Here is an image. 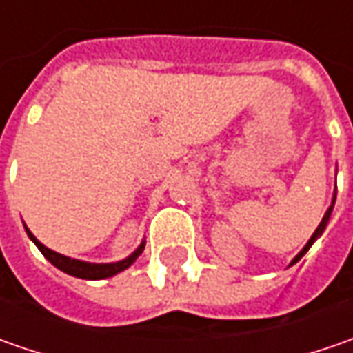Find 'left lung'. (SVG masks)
Listing matches in <instances>:
<instances>
[{"label":"left lung","mask_w":353,"mask_h":353,"mask_svg":"<svg viewBox=\"0 0 353 353\" xmlns=\"http://www.w3.org/2000/svg\"><path fill=\"white\" fill-rule=\"evenodd\" d=\"M334 200H336V194H334ZM334 200H332V204H330V208H328V210H326V214H324V218H322V222H320L319 228H316V232H314V234H312V237H310V239H308V243H306L305 248H303V251H301V253H299V255H296V257H294V259H292L291 265L296 263V261H299V259H301V257H303V255H305L306 251L310 250V245H312V243H314V241H316V239H319V237L322 236V232H324V228H326V224H328V220H330V216H332Z\"/></svg>","instance_id":"obj_1"}]
</instances>
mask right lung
Segmentation results:
<instances>
[{
	"label": "right lung",
	"instance_id": "obj_1",
	"mask_svg": "<svg viewBox=\"0 0 353 353\" xmlns=\"http://www.w3.org/2000/svg\"><path fill=\"white\" fill-rule=\"evenodd\" d=\"M27 230V236L33 239V243L41 250V253L47 257L50 263L54 265L57 269H61L64 271L66 275H72V277L78 279H88V281H100V279H108V277H114L117 273H121L123 269H128L129 265L135 263V259L139 257L145 250V241H143L141 245L137 248V250L133 251L129 257L125 259H121V261H116V263H88V261H80V259H70V257H66V255H62V253H57V251L48 250L45 248L37 237L29 232V228H25Z\"/></svg>",
	"mask_w": 353,
	"mask_h": 353
}]
</instances>
